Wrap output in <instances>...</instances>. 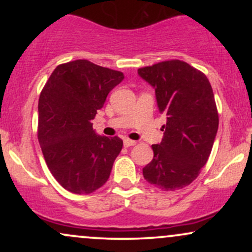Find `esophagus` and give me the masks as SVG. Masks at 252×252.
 Returning <instances> with one entry per match:
<instances>
[{
  "instance_id": "34e87169",
  "label": "esophagus",
  "mask_w": 252,
  "mask_h": 252,
  "mask_svg": "<svg viewBox=\"0 0 252 252\" xmlns=\"http://www.w3.org/2000/svg\"><path fill=\"white\" fill-rule=\"evenodd\" d=\"M123 144H124V147H131V146H135L136 142L132 140H129V138H124Z\"/></svg>"
}]
</instances>
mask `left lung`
<instances>
[{"mask_svg": "<svg viewBox=\"0 0 252 252\" xmlns=\"http://www.w3.org/2000/svg\"><path fill=\"white\" fill-rule=\"evenodd\" d=\"M137 72L155 89L158 108L167 116L163 138L152 146L154 158L143 168V176L162 190L184 189L206 164L218 131L211 84L202 72L181 60H167Z\"/></svg>", "mask_w": 252, "mask_h": 252, "instance_id": "left-lung-1", "label": "left lung"}]
</instances>
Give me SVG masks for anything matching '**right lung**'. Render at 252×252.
Masks as SVG:
<instances>
[{
  "mask_svg": "<svg viewBox=\"0 0 252 252\" xmlns=\"http://www.w3.org/2000/svg\"><path fill=\"white\" fill-rule=\"evenodd\" d=\"M123 79L120 71L74 60L57 66L40 94L37 138L43 158L72 193L90 194L102 187L122 150L120 137L97 135L91 121Z\"/></svg>",
  "mask_w": 252,
  "mask_h": 252,
  "instance_id": "1",
  "label": "right lung"
}]
</instances>
